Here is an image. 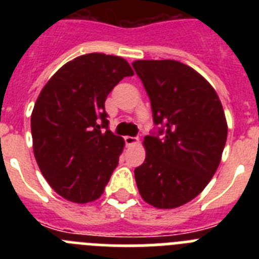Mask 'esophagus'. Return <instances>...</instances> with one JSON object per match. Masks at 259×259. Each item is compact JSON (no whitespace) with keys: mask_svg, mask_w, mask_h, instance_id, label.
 <instances>
[{"mask_svg":"<svg viewBox=\"0 0 259 259\" xmlns=\"http://www.w3.org/2000/svg\"><path fill=\"white\" fill-rule=\"evenodd\" d=\"M124 141H125V145H134V144H136L137 141H139V139L137 137H132V136H125L124 137Z\"/></svg>","mask_w":259,"mask_h":259,"instance_id":"1","label":"esophagus"}]
</instances>
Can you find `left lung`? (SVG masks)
I'll return each mask as SVG.
<instances>
[{"label": "left lung", "instance_id": "8db88e82", "mask_svg": "<svg viewBox=\"0 0 259 259\" xmlns=\"http://www.w3.org/2000/svg\"><path fill=\"white\" fill-rule=\"evenodd\" d=\"M152 104L154 131L145 136L146 158L135 168L144 201L158 209L189 202L221 163L227 122L211 85L172 59L132 63Z\"/></svg>", "mask_w": 259, "mask_h": 259}]
</instances>
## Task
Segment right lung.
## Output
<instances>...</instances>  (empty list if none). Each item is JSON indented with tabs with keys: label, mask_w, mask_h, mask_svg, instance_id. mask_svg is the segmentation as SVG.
Returning <instances> with one entry per match:
<instances>
[{
	"label": "right lung",
	"mask_w": 259,
	"mask_h": 259,
	"mask_svg": "<svg viewBox=\"0 0 259 259\" xmlns=\"http://www.w3.org/2000/svg\"><path fill=\"white\" fill-rule=\"evenodd\" d=\"M132 75L120 57L91 53L62 66L41 91L31 116L33 153L66 200L87 203L104 193L124 146L109 130L105 101Z\"/></svg>",
	"instance_id": "1"
}]
</instances>
